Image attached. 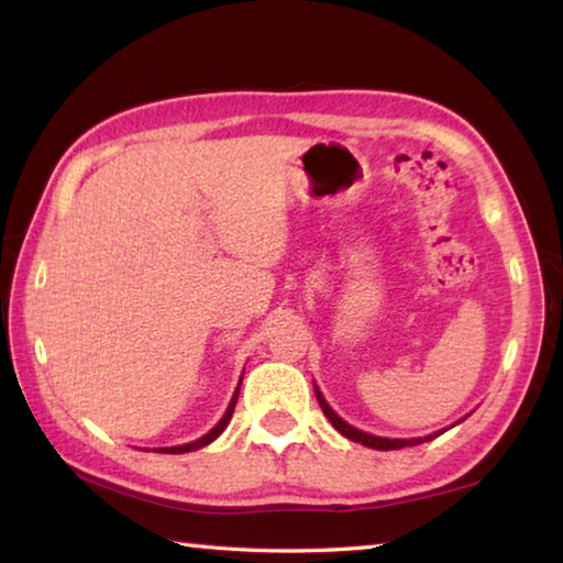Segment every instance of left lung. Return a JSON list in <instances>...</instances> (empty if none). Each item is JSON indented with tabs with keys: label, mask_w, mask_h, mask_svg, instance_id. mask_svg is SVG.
<instances>
[{
	"label": "left lung",
	"mask_w": 563,
	"mask_h": 563,
	"mask_svg": "<svg viewBox=\"0 0 563 563\" xmlns=\"http://www.w3.org/2000/svg\"><path fill=\"white\" fill-rule=\"evenodd\" d=\"M313 393H317V400H319V406H321V410H323V416H327L329 420H331V426L336 428L343 438H349V440H353V442H361V445H366V448H373V450H400V448H412V445H420V442H428V440H432V438H438L440 432H435V435H428V438H412V440H390V438H376V435H368V432H363V430H356L353 426H349L346 420H341L336 412L331 410V406L327 400H323V396H321V390L313 386Z\"/></svg>",
	"instance_id": "1"
}]
</instances>
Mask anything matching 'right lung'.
<instances>
[{
	"mask_svg": "<svg viewBox=\"0 0 563 563\" xmlns=\"http://www.w3.org/2000/svg\"><path fill=\"white\" fill-rule=\"evenodd\" d=\"M240 386H242V378H240V383H236V390H234V396H232V400H230V406H227V410H224V416H222V420L217 422V426L207 432V435H202L200 440H195V442H187V445H175V448H157L155 452H165V455H183V452H192V450H200V448H205V445H210L212 440H217L222 435V430L227 428V422H230V418H232V412H234V406H236V396H240Z\"/></svg>",
	"mask_w": 563,
	"mask_h": 563,
	"instance_id": "1",
	"label": "right lung"
}]
</instances>
